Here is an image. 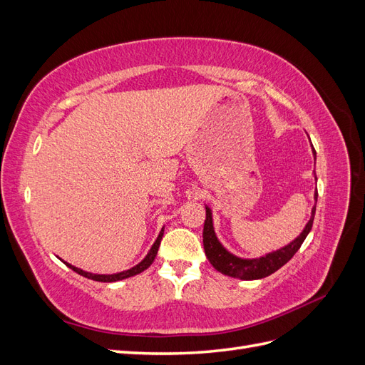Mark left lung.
Returning a JSON list of instances; mask_svg holds the SVG:
<instances>
[{
  "mask_svg": "<svg viewBox=\"0 0 365 365\" xmlns=\"http://www.w3.org/2000/svg\"><path fill=\"white\" fill-rule=\"evenodd\" d=\"M314 158L317 157V152L312 148ZM315 175V173H314ZM317 180V176H315ZM317 197L318 192H315L314 200L317 204ZM315 207H312V213L311 219L307 220V224L304 230L300 233V236H297L291 244L284 245L283 248L264 254V256L256 257V259H242L235 256L233 252H230L222 244H220L216 233H215V227H213V215L210 207L205 205V222H204V231H202V237H204V250H205V256L208 262L213 264V268L219 272H222L224 275H228V277H235L240 280H259L263 277H268L272 272L280 269L283 264L288 263L294 254L300 250L302 244L304 239L307 237L309 231L312 228L314 224V216H315Z\"/></svg>",
  "mask_w": 365,
  "mask_h": 365,
  "instance_id": "8db88e82",
  "label": "left lung"
}]
</instances>
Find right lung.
<instances>
[{"label":"right lung","instance_id":"obj_1","mask_svg":"<svg viewBox=\"0 0 365 365\" xmlns=\"http://www.w3.org/2000/svg\"><path fill=\"white\" fill-rule=\"evenodd\" d=\"M163 235H164V227L161 228V231H160V235H158V237H157V240L153 242V245H152V248L149 250V252L146 254V257L143 259L138 264H135V267H132L130 269H126V271H121V272H117V274H93V272H86V271H83V269H81V268H77V267H73L71 263H67V262H63L62 259V262L67 264V267L70 268V269H73L74 272H77V274H81V275H83V277H86V279H91V280H94V282H103V283H111V282H118V280H123V279H128V277H132V275H137V274H140V272H143L145 269H148L150 264H152V262L155 260V257H157V252H158V248H160V244H161V239H163Z\"/></svg>","mask_w":365,"mask_h":365}]
</instances>
